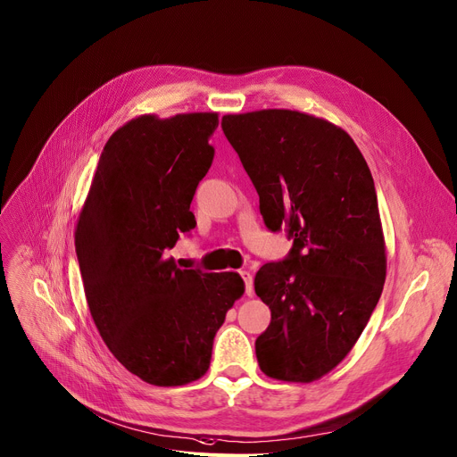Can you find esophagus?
<instances>
[{
    "label": "esophagus",
    "mask_w": 457,
    "mask_h": 457,
    "mask_svg": "<svg viewBox=\"0 0 457 457\" xmlns=\"http://www.w3.org/2000/svg\"><path fill=\"white\" fill-rule=\"evenodd\" d=\"M239 275H241V278L245 280V293L247 295H253L254 293V278H253V273L251 271H239Z\"/></svg>",
    "instance_id": "obj_1"
}]
</instances>
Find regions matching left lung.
<instances>
[{
  "label": "left lung",
  "instance_id": "left-lung-1",
  "mask_svg": "<svg viewBox=\"0 0 457 457\" xmlns=\"http://www.w3.org/2000/svg\"><path fill=\"white\" fill-rule=\"evenodd\" d=\"M227 140L260 195L267 228L293 237L287 260L265 263L254 291L271 323L256 339L270 378L310 384L353 351L377 308L387 256L377 190L354 140L299 111L227 114Z\"/></svg>",
  "mask_w": 457,
  "mask_h": 457
}]
</instances>
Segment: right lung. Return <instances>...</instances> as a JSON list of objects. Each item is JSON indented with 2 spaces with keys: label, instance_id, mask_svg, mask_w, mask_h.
<instances>
[{
  "label": "right lung",
  "instance_id": "1",
  "mask_svg": "<svg viewBox=\"0 0 457 457\" xmlns=\"http://www.w3.org/2000/svg\"><path fill=\"white\" fill-rule=\"evenodd\" d=\"M218 112L144 114L104 144L75 227L94 323L114 358L151 386L199 380L227 312L244 295L237 273L180 270L168 251L195 227L190 212L213 160Z\"/></svg>",
  "mask_w": 457,
  "mask_h": 457
}]
</instances>
